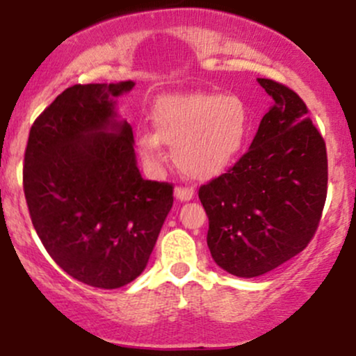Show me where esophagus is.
Segmentation results:
<instances>
[{"label":"esophagus","instance_id":"1","mask_svg":"<svg viewBox=\"0 0 356 356\" xmlns=\"http://www.w3.org/2000/svg\"><path fill=\"white\" fill-rule=\"evenodd\" d=\"M174 194L179 201H191L192 195H194V189L192 187H175Z\"/></svg>","mask_w":356,"mask_h":356}]
</instances>
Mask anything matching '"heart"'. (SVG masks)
<instances>
[{
  "label": "heart",
  "instance_id": "heart-1",
  "mask_svg": "<svg viewBox=\"0 0 356 356\" xmlns=\"http://www.w3.org/2000/svg\"><path fill=\"white\" fill-rule=\"evenodd\" d=\"M150 117L155 134H138V154L149 165H159L164 161V142L172 147L181 172L195 181L216 177L234 162L251 124L239 97L204 92L164 97Z\"/></svg>",
  "mask_w": 356,
  "mask_h": 356
}]
</instances>
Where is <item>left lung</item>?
Listing matches in <instances>:
<instances>
[{
  "label": "left lung",
  "mask_w": 356,
  "mask_h": 356,
  "mask_svg": "<svg viewBox=\"0 0 356 356\" xmlns=\"http://www.w3.org/2000/svg\"><path fill=\"white\" fill-rule=\"evenodd\" d=\"M257 81L275 104L254 140L226 174L199 187L212 259L239 277L264 275L303 251L328 191L326 145L306 104L283 83Z\"/></svg>",
  "instance_id": "obj_1"
}]
</instances>
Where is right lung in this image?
Here are the masks:
<instances>
[{
  "label": "right lung",
  "mask_w": 356,
  "mask_h": 356,
  "mask_svg": "<svg viewBox=\"0 0 356 356\" xmlns=\"http://www.w3.org/2000/svg\"><path fill=\"white\" fill-rule=\"evenodd\" d=\"M134 81L73 85L31 125L23 189L48 254L80 283L115 289L144 271L174 202L138 172L132 127L115 100Z\"/></svg>",
  "instance_id": "add662e5"
}]
</instances>
